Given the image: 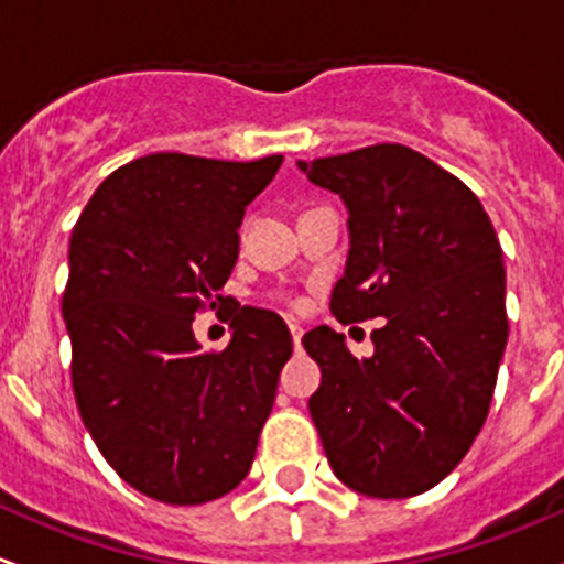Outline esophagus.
Returning a JSON list of instances; mask_svg holds the SVG:
<instances>
[{"mask_svg": "<svg viewBox=\"0 0 564 564\" xmlns=\"http://www.w3.org/2000/svg\"><path fill=\"white\" fill-rule=\"evenodd\" d=\"M290 336H293V345H295V350H299V347H301V336H304V330H301V325L290 323Z\"/></svg>", "mask_w": 564, "mask_h": 564, "instance_id": "1", "label": "esophagus"}]
</instances>
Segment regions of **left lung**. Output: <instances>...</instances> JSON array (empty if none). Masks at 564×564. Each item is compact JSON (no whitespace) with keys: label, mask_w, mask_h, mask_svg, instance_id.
Returning <instances> with one entry per match:
<instances>
[{"label":"left lung","mask_w":564,"mask_h":564,"mask_svg":"<svg viewBox=\"0 0 564 564\" xmlns=\"http://www.w3.org/2000/svg\"><path fill=\"white\" fill-rule=\"evenodd\" d=\"M299 167L350 214L330 312L345 325L382 317L364 361L328 325L304 334L323 375L310 415L341 484L415 497L454 473L495 397L508 345L495 225L467 184L402 143Z\"/></svg>","instance_id":"obj_1"}]
</instances>
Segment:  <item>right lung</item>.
<instances>
[{
  "label": "right lung",
  "instance_id": "obj_1",
  "mask_svg": "<svg viewBox=\"0 0 564 564\" xmlns=\"http://www.w3.org/2000/svg\"><path fill=\"white\" fill-rule=\"evenodd\" d=\"M282 165L160 152L97 187L69 236L62 295L84 426L121 480L200 505L247 478L293 352L276 312L234 306L228 347L203 352L197 312L239 258L243 208Z\"/></svg>",
  "mask_w": 564,
  "mask_h": 564
}]
</instances>
